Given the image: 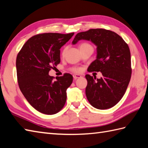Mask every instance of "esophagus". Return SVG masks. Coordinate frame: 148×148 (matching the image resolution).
Wrapping results in <instances>:
<instances>
[{"mask_svg": "<svg viewBox=\"0 0 148 148\" xmlns=\"http://www.w3.org/2000/svg\"><path fill=\"white\" fill-rule=\"evenodd\" d=\"M73 77H74V79H77V78L81 77V75H79V74H74L73 75Z\"/></svg>", "mask_w": 148, "mask_h": 148, "instance_id": "obj_1", "label": "esophagus"}]
</instances>
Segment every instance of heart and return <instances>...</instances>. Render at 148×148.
Wrapping results in <instances>:
<instances>
[{
	"mask_svg": "<svg viewBox=\"0 0 148 148\" xmlns=\"http://www.w3.org/2000/svg\"><path fill=\"white\" fill-rule=\"evenodd\" d=\"M86 47H92V46H91V45H89V44L86 43V42H84V43L81 44L80 46H79V48H86ZM65 49H64V53H65ZM72 70H73V71H74V72H79L80 71V69L75 68V69H72Z\"/></svg>",
	"mask_w": 148,
	"mask_h": 148,
	"instance_id": "heart-1",
	"label": "heart"
}]
</instances>
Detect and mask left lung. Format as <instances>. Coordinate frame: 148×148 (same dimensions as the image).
I'll return each mask as SVG.
<instances>
[{
  "label": "left lung",
  "instance_id": "1",
  "mask_svg": "<svg viewBox=\"0 0 148 148\" xmlns=\"http://www.w3.org/2000/svg\"><path fill=\"white\" fill-rule=\"evenodd\" d=\"M86 40L97 46L96 60L88 72H100V79L86 74V95L90 104L98 109L114 106L123 97L129 84L131 58L129 47L118 34L111 30L97 29L76 34L72 45Z\"/></svg>",
  "mask_w": 148,
  "mask_h": 148
}]
</instances>
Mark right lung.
Instances as JSON below:
<instances>
[{"label":"right lung","instance_id":"obj_1","mask_svg":"<svg viewBox=\"0 0 148 148\" xmlns=\"http://www.w3.org/2000/svg\"><path fill=\"white\" fill-rule=\"evenodd\" d=\"M74 33H45L31 37L16 58L19 87L30 104L45 114H54L64 108L66 91L73 81L70 74L56 77L49 75L51 69L60 62L61 47Z\"/></svg>","mask_w":148,"mask_h":148}]
</instances>
